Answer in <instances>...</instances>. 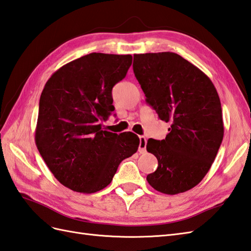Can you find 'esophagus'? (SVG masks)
<instances>
[{"instance_id": "1", "label": "esophagus", "mask_w": 251, "mask_h": 251, "mask_svg": "<svg viewBox=\"0 0 251 251\" xmlns=\"http://www.w3.org/2000/svg\"><path fill=\"white\" fill-rule=\"evenodd\" d=\"M140 143H139V152L140 153H145V151H147V142L148 140L144 136H140Z\"/></svg>"}]
</instances>
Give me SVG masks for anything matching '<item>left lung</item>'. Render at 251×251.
<instances>
[{"label":"left lung","instance_id":"1","mask_svg":"<svg viewBox=\"0 0 251 251\" xmlns=\"http://www.w3.org/2000/svg\"><path fill=\"white\" fill-rule=\"evenodd\" d=\"M133 73L158 118L170 123L166 139H149L148 152L158 167L149 184L177 195L199 184L215 160L224 138L218 93L207 75L173 52L133 55Z\"/></svg>","mask_w":251,"mask_h":251}]
</instances>
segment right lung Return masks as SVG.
Segmentation results:
<instances>
[{"label":"right lung","instance_id":"1","mask_svg":"<svg viewBox=\"0 0 251 251\" xmlns=\"http://www.w3.org/2000/svg\"><path fill=\"white\" fill-rule=\"evenodd\" d=\"M130 54L90 53L51 75L39 99L35 143L65 187L93 194L111 183L122 160L137 152L133 132L102 129L114 111L112 87L125 78Z\"/></svg>","mask_w":251,"mask_h":251}]
</instances>
